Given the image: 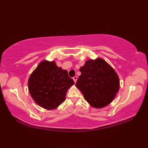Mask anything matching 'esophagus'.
<instances>
[{
	"label": "esophagus",
	"mask_w": 148,
	"mask_h": 148,
	"mask_svg": "<svg viewBox=\"0 0 148 148\" xmlns=\"http://www.w3.org/2000/svg\"><path fill=\"white\" fill-rule=\"evenodd\" d=\"M77 79V77L76 76H74V77H73V80L74 81L75 83H76V82Z\"/></svg>",
	"instance_id": "esophagus-1"
}]
</instances>
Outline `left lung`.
Instances as JSON below:
<instances>
[{
	"mask_svg": "<svg viewBox=\"0 0 148 148\" xmlns=\"http://www.w3.org/2000/svg\"><path fill=\"white\" fill-rule=\"evenodd\" d=\"M76 86L91 106L101 108L111 103L119 89V76L101 58L89 59L79 69Z\"/></svg>",
	"mask_w": 148,
	"mask_h": 148,
	"instance_id": "left-lung-1",
	"label": "left lung"
}]
</instances>
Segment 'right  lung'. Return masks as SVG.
<instances>
[{
	"mask_svg": "<svg viewBox=\"0 0 148 148\" xmlns=\"http://www.w3.org/2000/svg\"><path fill=\"white\" fill-rule=\"evenodd\" d=\"M74 84L66 70L57 66L55 61L44 60L31 73L28 89L37 104L46 110H53L65 101L67 91Z\"/></svg>",
	"mask_w": 148,
	"mask_h": 148,
	"instance_id": "1",
	"label": "right lung"
}]
</instances>
